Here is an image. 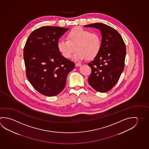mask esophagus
Wrapping results in <instances>:
<instances>
[{
  "instance_id": "34e87169",
  "label": "esophagus",
  "mask_w": 149,
  "mask_h": 149,
  "mask_svg": "<svg viewBox=\"0 0 149 149\" xmlns=\"http://www.w3.org/2000/svg\"><path fill=\"white\" fill-rule=\"evenodd\" d=\"M81 64H80V63H75V66H77V67H79V66H81Z\"/></svg>"
}]
</instances>
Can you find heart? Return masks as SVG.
<instances>
[{"mask_svg":"<svg viewBox=\"0 0 149 149\" xmlns=\"http://www.w3.org/2000/svg\"><path fill=\"white\" fill-rule=\"evenodd\" d=\"M102 39L99 34L81 27L71 30L66 36V40H61L58 43V49L64 58L71 57L74 54L76 61L83 60L87 58L93 60L99 54L102 49Z\"/></svg>","mask_w":149,"mask_h":149,"instance_id":"1","label":"heart"}]
</instances>
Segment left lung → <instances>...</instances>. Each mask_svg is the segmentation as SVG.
<instances>
[{"label":"left lung","instance_id":"obj_1","mask_svg":"<svg viewBox=\"0 0 149 149\" xmlns=\"http://www.w3.org/2000/svg\"><path fill=\"white\" fill-rule=\"evenodd\" d=\"M99 29L102 36V49L90 63L88 83L97 91L105 93L117 83L125 68L126 47L120 34L112 27L102 23L84 26Z\"/></svg>","mask_w":149,"mask_h":149}]
</instances>
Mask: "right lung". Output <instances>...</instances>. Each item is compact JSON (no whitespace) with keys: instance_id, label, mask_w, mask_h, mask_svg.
<instances>
[{"instance_id":"right-lung-1","label":"right lung","mask_w":149,"mask_h":149,"mask_svg":"<svg viewBox=\"0 0 149 149\" xmlns=\"http://www.w3.org/2000/svg\"><path fill=\"white\" fill-rule=\"evenodd\" d=\"M68 28L44 26L30 34L24 49L26 77L34 88L47 96L60 94L67 76L75 67L58 49V43Z\"/></svg>"}]
</instances>
